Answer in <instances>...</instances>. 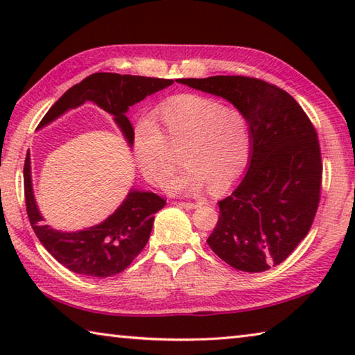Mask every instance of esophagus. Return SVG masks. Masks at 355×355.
<instances>
[{
    "label": "esophagus",
    "mask_w": 355,
    "mask_h": 355,
    "mask_svg": "<svg viewBox=\"0 0 355 355\" xmlns=\"http://www.w3.org/2000/svg\"><path fill=\"white\" fill-rule=\"evenodd\" d=\"M178 205L186 208V209H192V208L200 207V203L199 202H178Z\"/></svg>",
    "instance_id": "esophagus-1"
}]
</instances>
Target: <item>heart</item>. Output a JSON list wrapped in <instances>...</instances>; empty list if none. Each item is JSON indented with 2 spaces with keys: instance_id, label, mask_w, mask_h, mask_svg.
<instances>
[{
  "instance_id": "b5f03b06",
  "label": "heart",
  "mask_w": 355,
  "mask_h": 355,
  "mask_svg": "<svg viewBox=\"0 0 355 355\" xmlns=\"http://www.w3.org/2000/svg\"><path fill=\"white\" fill-rule=\"evenodd\" d=\"M136 164L152 184H161L177 166L173 150L186 164L166 183L172 192L208 189L225 192L244 175L250 161L252 133L248 117L235 107L197 94L167 98L133 130Z\"/></svg>"
}]
</instances>
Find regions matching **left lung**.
Wrapping results in <instances>:
<instances>
[{
	"label": "left lung",
	"instance_id": "1",
	"mask_svg": "<svg viewBox=\"0 0 355 355\" xmlns=\"http://www.w3.org/2000/svg\"><path fill=\"white\" fill-rule=\"evenodd\" d=\"M178 83L228 100L250 125L248 173L219 202L208 245L238 271L277 266L307 236L320 205L322 163L313 123L290 94L258 78L219 75Z\"/></svg>",
	"mask_w": 355,
	"mask_h": 355
}]
</instances>
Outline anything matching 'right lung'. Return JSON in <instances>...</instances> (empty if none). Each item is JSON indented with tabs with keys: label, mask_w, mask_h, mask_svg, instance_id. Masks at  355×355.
Listing matches in <instances>:
<instances>
[{
	"label": "right lung",
	"mask_w": 355,
	"mask_h": 355,
	"mask_svg": "<svg viewBox=\"0 0 355 355\" xmlns=\"http://www.w3.org/2000/svg\"><path fill=\"white\" fill-rule=\"evenodd\" d=\"M172 83L173 80H164V78L105 73V71L89 75L81 83L70 87L50 107L37 128L45 127L67 110L91 100L103 111L112 114L131 146L133 125L125 112L147 95L161 91ZM23 177H25L26 213L39 241L62 266L89 277H111L127 269L146 248L152 233L155 213L166 205L163 197L156 196L155 192L131 189L122 205L101 224L73 233L58 232L42 224L44 218L39 213L33 194L29 153L23 167Z\"/></svg>",
	"instance_id": "1"
}]
</instances>
